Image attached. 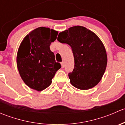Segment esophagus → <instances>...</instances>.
Returning a JSON list of instances; mask_svg holds the SVG:
<instances>
[{
    "label": "esophagus",
    "instance_id": "1",
    "mask_svg": "<svg viewBox=\"0 0 125 125\" xmlns=\"http://www.w3.org/2000/svg\"><path fill=\"white\" fill-rule=\"evenodd\" d=\"M61 65H62V67L64 68V66H65V63H64V62H62Z\"/></svg>",
    "mask_w": 125,
    "mask_h": 125
}]
</instances>
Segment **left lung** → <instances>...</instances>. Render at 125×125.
Masks as SVG:
<instances>
[{
	"label": "left lung",
	"instance_id": "left-lung-1",
	"mask_svg": "<svg viewBox=\"0 0 125 125\" xmlns=\"http://www.w3.org/2000/svg\"><path fill=\"white\" fill-rule=\"evenodd\" d=\"M57 40L71 47L74 68L68 76L73 86L87 90L96 86L106 68V51L103 42L91 30L75 26L59 34Z\"/></svg>",
	"mask_w": 125,
	"mask_h": 125
}]
</instances>
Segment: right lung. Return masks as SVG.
Wrapping results in <instances>:
<instances>
[{
  "instance_id": "1",
  "label": "right lung",
  "mask_w": 125,
  "mask_h": 125,
  "mask_svg": "<svg viewBox=\"0 0 125 125\" xmlns=\"http://www.w3.org/2000/svg\"><path fill=\"white\" fill-rule=\"evenodd\" d=\"M57 34L58 31L52 29L39 27L29 32L19 47L17 69L24 83L31 89L38 91L46 89L61 68L50 48Z\"/></svg>"
}]
</instances>
